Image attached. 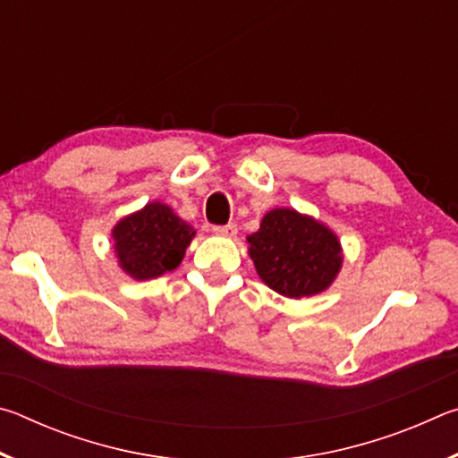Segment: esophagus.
Returning <instances> with one entry per match:
<instances>
[{"instance_id": "1", "label": "esophagus", "mask_w": 458, "mask_h": 458, "mask_svg": "<svg viewBox=\"0 0 458 458\" xmlns=\"http://www.w3.org/2000/svg\"><path fill=\"white\" fill-rule=\"evenodd\" d=\"M214 232H216V234H218V236H230V238H232V236H236L238 226H236L234 222H230V224H226V226H216Z\"/></svg>"}]
</instances>
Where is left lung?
Wrapping results in <instances>:
<instances>
[{"label": "left lung", "instance_id": "1", "mask_svg": "<svg viewBox=\"0 0 458 458\" xmlns=\"http://www.w3.org/2000/svg\"><path fill=\"white\" fill-rule=\"evenodd\" d=\"M246 240L260 281L289 299L327 291L344 267L335 232L293 208L267 212L260 228Z\"/></svg>", "mask_w": 458, "mask_h": 458}]
</instances>
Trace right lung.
I'll use <instances>...</instances> for the list:
<instances>
[{
	"instance_id": "right-lung-1",
	"label": "right lung",
	"mask_w": 458,
	"mask_h": 458,
	"mask_svg": "<svg viewBox=\"0 0 458 458\" xmlns=\"http://www.w3.org/2000/svg\"><path fill=\"white\" fill-rule=\"evenodd\" d=\"M196 230L161 201L121 218L111 230L119 268L135 281H149L180 267Z\"/></svg>"
}]
</instances>
